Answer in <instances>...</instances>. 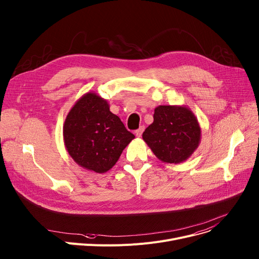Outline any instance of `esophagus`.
<instances>
[{"instance_id":"34e87169","label":"esophagus","mask_w":259,"mask_h":259,"mask_svg":"<svg viewBox=\"0 0 259 259\" xmlns=\"http://www.w3.org/2000/svg\"><path fill=\"white\" fill-rule=\"evenodd\" d=\"M144 130H145V127H144V126H141L139 129H137V130L135 131V135H136L137 137H141L142 134H143V132H144Z\"/></svg>"}]
</instances>
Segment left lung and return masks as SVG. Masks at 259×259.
<instances>
[{"instance_id": "8db88e82", "label": "left lung", "mask_w": 259, "mask_h": 259, "mask_svg": "<svg viewBox=\"0 0 259 259\" xmlns=\"http://www.w3.org/2000/svg\"><path fill=\"white\" fill-rule=\"evenodd\" d=\"M153 123L143 140L159 160L181 163L192 156L201 142V128L186 106L160 105L154 110Z\"/></svg>"}]
</instances>
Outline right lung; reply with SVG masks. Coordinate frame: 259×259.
<instances>
[{"instance_id": "add662e5", "label": "right lung", "mask_w": 259, "mask_h": 259, "mask_svg": "<svg viewBox=\"0 0 259 259\" xmlns=\"http://www.w3.org/2000/svg\"><path fill=\"white\" fill-rule=\"evenodd\" d=\"M98 94L83 95L67 113L63 142L68 155L83 168L105 173L134 139Z\"/></svg>"}]
</instances>
